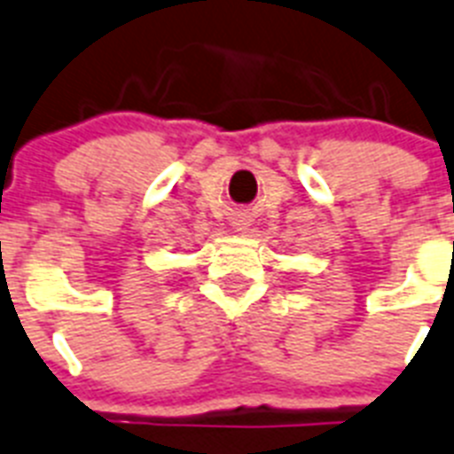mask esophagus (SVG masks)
I'll list each match as a JSON object with an SVG mask.
<instances>
[{
    "instance_id": "34e87169",
    "label": "esophagus",
    "mask_w": 454,
    "mask_h": 454,
    "mask_svg": "<svg viewBox=\"0 0 454 454\" xmlns=\"http://www.w3.org/2000/svg\"><path fill=\"white\" fill-rule=\"evenodd\" d=\"M235 226H238V231H242V228H247V221L245 219H238V221H235Z\"/></svg>"
}]
</instances>
